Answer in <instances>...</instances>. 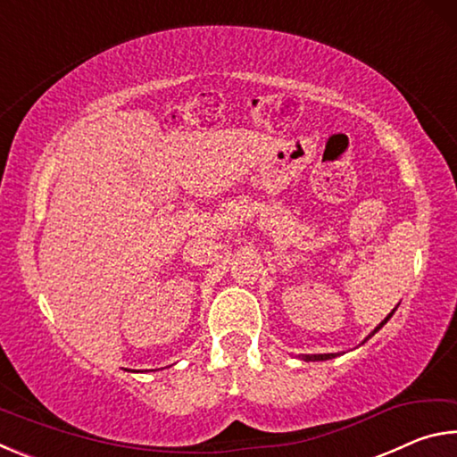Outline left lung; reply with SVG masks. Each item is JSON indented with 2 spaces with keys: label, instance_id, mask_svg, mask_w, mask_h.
<instances>
[{
  "label": "left lung",
  "instance_id": "1",
  "mask_svg": "<svg viewBox=\"0 0 457 457\" xmlns=\"http://www.w3.org/2000/svg\"><path fill=\"white\" fill-rule=\"evenodd\" d=\"M393 312H395V308H393ZM393 312H391L389 316H386V319H385L381 324H378V327H377L373 332H370V335H369L367 338L373 337L378 328H383V324H386V320L391 319ZM367 338H365V340H367ZM335 357H337V353H328V354H303V359H304V361H328V359H335Z\"/></svg>",
  "mask_w": 457,
  "mask_h": 457
}]
</instances>
